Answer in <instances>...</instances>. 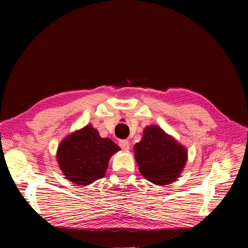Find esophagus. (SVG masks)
Here are the masks:
<instances>
[{
  "instance_id": "obj_1",
  "label": "esophagus",
  "mask_w": 248,
  "mask_h": 248,
  "mask_svg": "<svg viewBox=\"0 0 248 248\" xmlns=\"http://www.w3.org/2000/svg\"><path fill=\"white\" fill-rule=\"evenodd\" d=\"M119 146L121 147L123 150H125V151H128L129 148H130V145H129V141L126 140H122L119 141Z\"/></svg>"
}]
</instances>
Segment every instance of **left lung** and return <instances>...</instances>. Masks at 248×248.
Instances as JSON below:
<instances>
[{
	"label": "left lung",
	"instance_id": "1",
	"mask_svg": "<svg viewBox=\"0 0 248 248\" xmlns=\"http://www.w3.org/2000/svg\"><path fill=\"white\" fill-rule=\"evenodd\" d=\"M133 151L141 176L159 186L175 182L188 157L183 145L156 125L146 127Z\"/></svg>",
	"mask_w": 248,
	"mask_h": 248
}]
</instances>
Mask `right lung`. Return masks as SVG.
<instances>
[{"label": "right lung", "mask_w": 248, "mask_h": 248, "mask_svg": "<svg viewBox=\"0 0 248 248\" xmlns=\"http://www.w3.org/2000/svg\"><path fill=\"white\" fill-rule=\"evenodd\" d=\"M120 147L101 138L91 124L68 134L57 150V161L65 179L78 186L92 184L106 176L110 157Z\"/></svg>", "instance_id": "right-lung-1"}]
</instances>
